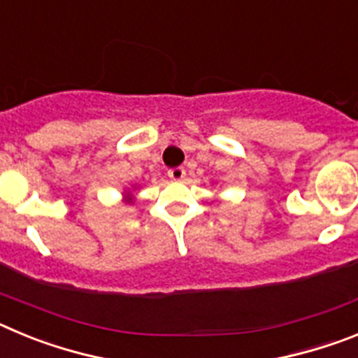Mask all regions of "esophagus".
<instances>
[{"label":"esophagus","mask_w":358,"mask_h":358,"mask_svg":"<svg viewBox=\"0 0 358 358\" xmlns=\"http://www.w3.org/2000/svg\"><path fill=\"white\" fill-rule=\"evenodd\" d=\"M186 176V170L182 166H176V169L169 170V177L172 181H182Z\"/></svg>","instance_id":"obj_1"}]
</instances>
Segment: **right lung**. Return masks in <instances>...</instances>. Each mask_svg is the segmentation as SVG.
<instances>
[{"label": "right lung", "mask_w": 358, "mask_h": 358, "mask_svg": "<svg viewBox=\"0 0 358 358\" xmlns=\"http://www.w3.org/2000/svg\"><path fill=\"white\" fill-rule=\"evenodd\" d=\"M127 202H132V195H127Z\"/></svg>", "instance_id": "obj_1"}]
</instances>
